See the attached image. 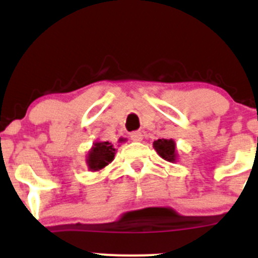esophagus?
I'll return each instance as SVG.
<instances>
[{
    "label": "esophagus",
    "instance_id": "34e87169",
    "mask_svg": "<svg viewBox=\"0 0 258 258\" xmlns=\"http://www.w3.org/2000/svg\"><path fill=\"white\" fill-rule=\"evenodd\" d=\"M130 137H131L132 141H135V142L142 141V134H141V132H140V131L131 132V135H130Z\"/></svg>",
    "mask_w": 258,
    "mask_h": 258
}]
</instances>
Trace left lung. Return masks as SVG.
Returning a JSON list of instances; mask_svg holds the SVG:
<instances>
[{"label":"left lung","instance_id":"obj_1","mask_svg":"<svg viewBox=\"0 0 258 258\" xmlns=\"http://www.w3.org/2000/svg\"><path fill=\"white\" fill-rule=\"evenodd\" d=\"M153 147H155V150L157 151L158 155H160L162 158H165L166 161L172 162V161L176 160V153H175L176 146L172 140H165V139L157 140V141L153 142Z\"/></svg>","mask_w":258,"mask_h":258}]
</instances>
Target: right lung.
Returning a JSON list of instances; mask_svg holds the SVG:
<instances>
[{"label": "right lung", "mask_w": 258, "mask_h": 258, "mask_svg": "<svg viewBox=\"0 0 258 258\" xmlns=\"http://www.w3.org/2000/svg\"><path fill=\"white\" fill-rule=\"evenodd\" d=\"M114 148L110 142H96L87 157L91 171H98L107 166L114 157Z\"/></svg>", "instance_id": "right-lung-1"}]
</instances>
